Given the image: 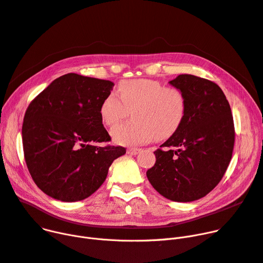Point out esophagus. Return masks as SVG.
<instances>
[{
	"instance_id": "34e87169",
	"label": "esophagus",
	"mask_w": 263,
	"mask_h": 263,
	"mask_svg": "<svg viewBox=\"0 0 263 263\" xmlns=\"http://www.w3.org/2000/svg\"><path fill=\"white\" fill-rule=\"evenodd\" d=\"M139 152H142V149H138V148H129L127 150V153L130 154V155H136L138 154Z\"/></svg>"
}]
</instances>
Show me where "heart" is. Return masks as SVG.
Returning a JSON list of instances; mask_svg holds the SVG:
<instances>
[{
	"label": "heart",
	"mask_w": 263,
	"mask_h": 263,
	"mask_svg": "<svg viewBox=\"0 0 263 263\" xmlns=\"http://www.w3.org/2000/svg\"><path fill=\"white\" fill-rule=\"evenodd\" d=\"M119 97L111 93L101 102L100 116L109 127L125 119L133 111L134 121L111 131L113 141L122 146H137L172 136L181 127L186 114V99L181 90L153 79L122 80Z\"/></svg>",
	"instance_id": "heart-1"
}]
</instances>
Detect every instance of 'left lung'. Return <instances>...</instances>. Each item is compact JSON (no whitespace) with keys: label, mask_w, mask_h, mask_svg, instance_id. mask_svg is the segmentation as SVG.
Masks as SVG:
<instances>
[{"label":"left lung","mask_w":263,"mask_h":263,"mask_svg":"<svg viewBox=\"0 0 263 263\" xmlns=\"http://www.w3.org/2000/svg\"><path fill=\"white\" fill-rule=\"evenodd\" d=\"M169 83L186 99L179 130L154 151L156 161L147 178L160 195L191 202L209 194L230 165L235 128L230 103L220 86L194 75H179Z\"/></svg>","instance_id":"obj_1"}]
</instances>
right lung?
Returning a JSON list of instances; mask_svg holds the SVG:
<instances>
[{"label": "right lung", "instance_id": "1", "mask_svg": "<svg viewBox=\"0 0 263 263\" xmlns=\"http://www.w3.org/2000/svg\"><path fill=\"white\" fill-rule=\"evenodd\" d=\"M114 83L75 73L52 81L28 106L22 127L25 162L36 185L62 202L89 198L124 147L110 142L100 106Z\"/></svg>", "mask_w": 263, "mask_h": 263}]
</instances>
